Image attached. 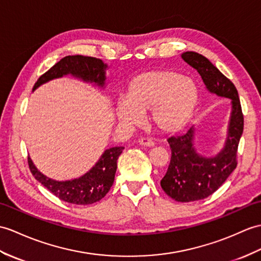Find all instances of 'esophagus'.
<instances>
[{
	"label": "esophagus",
	"instance_id": "esophagus-1",
	"mask_svg": "<svg viewBox=\"0 0 261 261\" xmlns=\"http://www.w3.org/2000/svg\"><path fill=\"white\" fill-rule=\"evenodd\" d=\"M138 142L140 145H143V147H153V145H154L152 140H150V139H145V138L139 139Z\"/></svg>",
	"mask_w": 261,
	"mask_h": 261
}]
</instances>
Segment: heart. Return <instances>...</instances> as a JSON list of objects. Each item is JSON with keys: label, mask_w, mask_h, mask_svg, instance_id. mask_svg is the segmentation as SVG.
<instances>
[{"label": "heart", "mask_w": 261, "mask_h": 261, "mask_svg": "<svg viewBox=\"0 0 261 261\" xmlns=\"http://www.w3.org/2000/svg\"><path fill=\"white\" fill-rule=\"evenodd\" d=\"M199 88L190 77L172 70H154L135 76L119 100L116 117L124 126L138 125L150 112V122L162 135H177L190 123L199 105Z\"/></svg>", "instance_id": "1"}]
</instances>
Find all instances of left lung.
<instances>
[{
	"mask_svg": "<svg viewBox=\"0 0 261 261\" xmlns=\"http://www.w3.org/2000/svg\"><path fill=\"white\" fill-rule=\"evenodd\" d=\"M181 58L197 70L208 92L231 100L227 137L223 147L215 155L205 156L198 152L195 145V126L184 136L168 139L171 160L160 185L163 191L175 201L190 202L213 195L237 167V150L244 132V116L237 89L207 58L192 51L184 52Z\"/></svg>",
	"mask_w": 261,
	"mask_h": 261,
	"instance_id": "obj_1",
	"label": "left lung"
}]
</instances>
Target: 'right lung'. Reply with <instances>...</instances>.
Returning a JSON list of instances; mask_svg holds the SVG:
<instances>
[{
	"label": "right lung",
	"mask_w": 261,
	"mask_h": 261,
	"mask_svg": "<svg viewBox=\"0 0 261 261\" xmlns=\"http://www.w3.org/2000/svg\"><path fill=\"white\" fill-rule=\"evenodd\" d=\"M108 68V64L100 59L83 56H68L60 60L57 64H54L50 70L39 77V80L34 84L33 91L41 87L42 84L65 75H72L83 82L92 83L95 87L105 89ZM123 149V147H113L105 150L100 159L88 172L79 178L65 181L46 177L45 174L39 171L30 156L28 160L30 170L34 178L54 196L69 203L92 204L105 197L112 187L118 167L117 161Z\"/></svg>",
	"instance_id": "add662e5"
}]
</instances>
